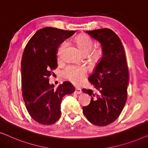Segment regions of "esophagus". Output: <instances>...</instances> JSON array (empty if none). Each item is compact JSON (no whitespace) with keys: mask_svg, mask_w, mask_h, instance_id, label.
Masks as SVG:
<instances>
[{"mask_svg":"<svg viewBox=\"0 0 148 148\" xmlns=\"http://www.w3.org/2000/svg\"><path fill=\"white\" fill-rule=\"evenodd\" d=\"M75 93L77 94H81V93H82V91H81V89L80 88H79V87H76L75 88Z\"/></svg>","mask_w":148,"mask_h":148,"instance_id":"1","label":"esophagus"}]
</instances>
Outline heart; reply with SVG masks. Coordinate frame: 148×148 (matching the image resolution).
<instances>
[{"instance_id": "heart-1", "label": "heart", "mask_w": 148, "mask_h": 148, "mask_svg": "<svg viewBox=\"0 0 148 148\" xmlns=\"http://www.w3.org/2000/svg\"><path fill=\"white\" fill-rule=\"evenodd\" d=\"M77 47L83 54L87 53L91 51L93 46V42L91 38L85 35H80L75 38ZM68 42L63 41L60 45L58 49V55L61 57L62 53L65 49L67 47ZM101 55V51L99 49H94L89 53V59L93 61H97L99 59ZM86 69L83 67H77V66H69L64 70L63 74L67 79L73 83L74 84L78 85L82 82L83 79L86 75Z\"/></svg>"}]
</instances>
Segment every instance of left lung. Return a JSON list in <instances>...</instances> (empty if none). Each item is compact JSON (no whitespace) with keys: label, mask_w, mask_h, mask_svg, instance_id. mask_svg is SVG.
<instances>
[{"label":"left lung","mask_w":148,"mask_h":148,"mask_svg":"<svg viewBox=\"0 0 148 148\" xmlns=\"http://www.w3.org/2000/svg\"><path fill=\"white\" fill-rule=\"evenodd\" d=\"M85 33L99 42L102 57L88 78L95 91L82 89L91 97L83 112L91 123L105 126L119 117L127 99L129 72L125 51L120 38L112 30L101 29Z\"/></svg>","instance_id":"left-lung-1"}]
</instances>
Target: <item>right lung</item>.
<instances>
[{
    "mask_svg": "<svg viewBox=\"0 0 148 148\" xmlns=\"http://www.w3.org/2000/svg\"><path fill=\"white\" fill-rule=\"evenodd\" d=\"M74 31L45 27L28 41L21 61L22 92L27 110L34 120L43 125L55 123L61 115L63 97L75 91L69 81L56 89L49 77L57 67V51L60 44Z\"/></svg>",
    "mask_w": 148,
    "mask_h": 148,
    "instance_id": "right-lung-1",
    "label": "right lung"
}]
</instances>
